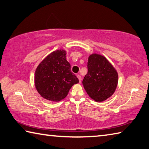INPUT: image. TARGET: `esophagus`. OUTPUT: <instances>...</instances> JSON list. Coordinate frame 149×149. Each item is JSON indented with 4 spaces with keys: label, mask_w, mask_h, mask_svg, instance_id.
Instances as JSON below:
<instances>
[{
    "label": "esophagus",
    "mask_w": 149,
    "mask_h": 149,
    "mask_svg": "<svg viewBox=\"0 0 149 149\" xmlns=\"http://www.w3.org/2000/svg\"><path fill=\"white\" fill-rule=\"evenodd\" d=\"M77 78H78V79H79V83L81 82V75H80L79 74H77Z\"/></svg>",
    "instance_id": "obj_1"
}]
</instances>
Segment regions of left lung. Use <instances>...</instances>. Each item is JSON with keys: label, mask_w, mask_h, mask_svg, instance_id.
Returning a JSON list of instances; mask_svg holds the SVG:
<instances>
[{"label": "left lung", "mask_w": 149, "mask_h": 149, "mask_svg": "<svg viewBox=\"0 0 149 149\" xmlns=\"http://www.w3.org/2000/svg\"><path fill=\"white\" fill-rule=\"evenodd\" d=\"M88 72L83 80L86 93L96 102H103L111 96L117 88V70L105 56L94 53L88 56Z\"/></svg>", "instance_id": "obj_1"}]
</instances>
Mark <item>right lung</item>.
Instances as JSON below:
<instances>
[{
  "label": "right lung",
  "mask_w": 149,
  "mask_h": 149,
  "mask_svg": "<svg viewBox=\"0 0 149 149\" xmlns=\"http://www.w3.org/2000/svg\"><path fill=\"white\" fill-rule=\"evenodd\" d=\"M66 51H53L36 68L34 84L37 91L47 100L59 102L65 98L70 89L79 79L71 72L66 60Z\"/></svg>",
  "instance_id": "1"
}]
</instances>
